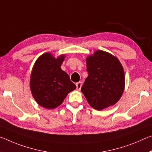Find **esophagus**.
<instances>
[{
	"label": "esophagus",
	"instance_id": "34e87169",
	"mask_svg": "<svg viewBox=\"0 0 152 152\" xmlns=\"http://www.w3.org/2000/svg\"><path fill=\"white\" fill-rule=\"evenodd\" d=\"M76 85L77 89H78V90H80V89L82 87V85H82V82H78V83H77L76 84Z\"/></svg>",
	"mask_w": 152,
	"mask_h": 152
}]
</instances>
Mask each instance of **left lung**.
Instances as JSON below:
<instances>
[{
  "mask_svg": "<svg viewBox=\"0 0 152 152\" xmlns=\"http://www.w3.org/2000/svg\"><path fill=\"white\" fill-rule=\"evenodd\" d=\"M88 77L81 88L88 103L102 110L118 102L124 89V72L117 57L97 50L86 58Z\"/></svg>",
  "mask_w": 152,
  "mask_h": 152,
  "instance_id": "obj_1",
  "label": "left lung"
}]
</instances>
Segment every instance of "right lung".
Wrapping results in <instances>:
<instances>
[{
    "instance_id": "right-lung-1",
    "label": "right lung",
    "mask_w": 152,
    "mask_h": 152,
    "mask_svg": "<svg viewBox=\"0 0 152 152\" xmlns=\"http://www.w3.org/2000/svg\"><path fill=\"white\" fill-rule=\"evenodd\" d=\"M64 55L55 59L47 53L38 58L34 66L30 78V88L38 104L47 109L58 107L67 94L76 89L61 66Z\"/></svg>"
}]
</instances>
